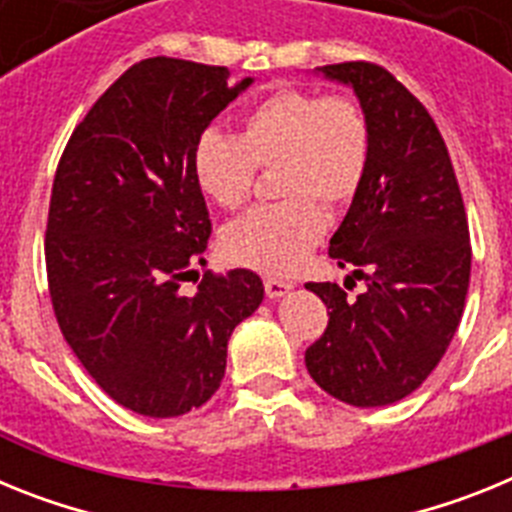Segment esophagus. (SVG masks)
Listing matches in <instances>:
<instances>
[{
  "instance_id": "34e87169",
  "label": "esophagus",
  "mask_w": 512,
  "mask_h": 512,
  "mask_svg": "<svg viewBox=\"0 0 512 512\" xmlns=\"http://www.w3.org/2000/svg\"><path fill=\"white\" fill-rule=\"evenodd\" d=\"M292 287H295V284L287 282V279H274V277L264 279V289H266V297H269V300H279V297L287 295Z\"/></svg>"
}]
</instances>
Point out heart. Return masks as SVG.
<instances>
[{"instance_id": "heart-1", "label": "heart", "mask_w": 512, "mask_h": 512, "mask_svg": "<svg viewBox=\"0 0 512 512\" xmlns=\"http://www.w3.org/2000/svg\"><path fill=\"white\" fill-rule=\"evenodd\" d=\"M372 158V125L346 94L279 89L243 115L241 133L205 130L194 140L192 176L207 200L235 210L251 197L259 169H274L284 200L253 207L223 233V251L241 266L289 274L325 233L328 207L359 194Z\"/></svg>"}]
</instances>
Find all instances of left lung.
Wrapping results in <instances>:
<instances>
[{
    "label": "left lung",
    "mask_w": 512,
    "mask_h": 512,
    "mask_svg": "<svg viewBox=\"0 0 512 512\" xmlns=\"http://www.w3.org/2000/svg\"><path fill=\"white\" fill-rule=\"evenodd\" d=\"M318 71L354 87L372 158L328 248L366 289L351 300L338 284H305L328 307L305 364L336 400L379 408L418 390L459 328L472 271L467 210L436 122L390 71L369 61Z\"/></svg>",
    "instance_id": "obj_1"
}]
</instances>
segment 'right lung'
<instances>
[{"instance_id":"1","label":"right lung","mask_w":512,"mask_h":512,"mask_svg":"<svg viewBox=\"0 0 512 512\" xmlns=\"http://www.w3.org/2000/svg\"><path fill=\"white\" fill-rule=\"evenodd\" d=\"M156 56L133 63L71 133L53 179L45 271L63 338L117 405L148 418L200 408L228 338L264 300L259 274L205 271L212 223L194 140L251 79Z\"/></svg>"}]
</instances>
